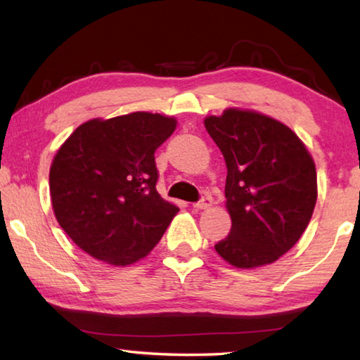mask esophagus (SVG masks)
Instances as JSON below:
<instances>
[{"label": "esophagus", "mask_w": 360, "mask_h": 360, "mask_svg": "<svg viewBox=\"0 0 360 360\" xmlns=\"http://www.w3.org/2000/svg\"><path fill=\"white\" fill-rule=\"evenodd\" d=\"M211 205H212V200L210 195H203V197L200 198L197 203H193V208L195 210H208Z\"/></svg>", "instance_id": "esophagus-1"}]
</instances>
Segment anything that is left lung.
I'll use <instances>...</instances> for the list:
<instances>
[{
    "mask_svg": "<svg viewBox=\"0 0 360 360\" xmlns=\"http://www.w3.org/2000/svg\"><path fill=\"white\" fill-rule=\"evenodd\" d=\"M227 165L230 233L214 246L236 268L278 260L300 240L318 198L311 155L294 131L255 111L230 108L205 119Z\"/></svg>",
    "mask_w": 360,
    "mask_h": 360,
    "instance_id": "1",
    "label": "left lung"
}]
</instances>
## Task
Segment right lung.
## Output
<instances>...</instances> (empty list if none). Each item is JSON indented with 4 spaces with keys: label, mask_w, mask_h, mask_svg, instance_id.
Segmentation results:
<instances>
[{
    "label": "right lung",
    "mask_w": 360,
    "mask_h": 360,
    "mask_svg": "<svg viewBox=\"0 0 360 360\" xmlns=\"http://www.w3.org/2000/svg\"><path fill=\"white\" fill-rule=\"evenodd\" d=\"M174 129L173 117L131 112L85 122L62 144L49 173L51 200L82 251L125 266L160 241L179 208L157 192L154 154Z\"/></svg>",
    "instance_id": "obj_1"
}]
</instances>
